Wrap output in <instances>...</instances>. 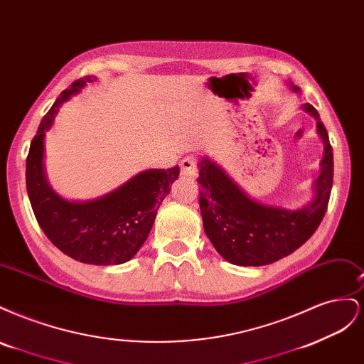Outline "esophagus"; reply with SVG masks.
Instances as JSON below:
<instances>
[{"label": "esophagus", "mask_w": 364, "mask_h": 364, "mask_svg": "<svg viewBox=\"0 0 364 364\" xmlns=\"http://www.w3.org/2000/svg\"><path fill=\"white\" fill-rule=\"evenodd\" d=\"M196 159L194 158H185L181 162V174L188 176V178H194L196 176Z\"/></svg>", "instance_id": "34e87169"}]
</instances>
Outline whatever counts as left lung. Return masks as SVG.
<instances>
[{"label":"left lung","mask_w":364,"mask_h":364,"mask_svg":"<svg viewBox=\"0 0 364 364\" xmlns=\"http://www.w3.org/2000/svg\"><path fill=\"white\" fill-rule=\"evenodd\" d=\"M301 94V87L290 83ZM314 117L323 142L321 173L313 183V199L299 209L264 205L249 197L228 173L208 156L199 162L200 211L205 232L215 250L237 266H267L290 255L310 238L326 213L333 188V149L316 109L302 105Z\"/></svg>","instance_id":"8db88e82"}]
</instances>
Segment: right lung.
Here are the masks:
<instances>
[{"label":"right lung","mask_w":364,"mask_h":364,"mask_svg":"<svg viewBox=\"0 0 364 364\" xmlns=\"http://www.w3.org/2000/svg\"><path fill=\"white\" fill-rule=\"evenodd\" d=\"M94 82L95 75L75 80L42 118L30 144L26 183L33 213L54 246L75 261L111 266L127 262L144 245L181 170L178 165L168 170H144L114 191L85 202L63 199L51 188L43 167L46 132L51 129L60 106Z\"/></svg>","instance_id":"right-lung-1"}]
</instances>
